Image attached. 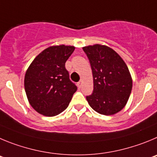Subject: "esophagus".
Segmentation results:
<instances>
[{
	"instance_id": "obj_1",
	"label": "esophagus",
	"mask_w": 157,
	"mask_h": 157,
	"mask_svg": "<svg viewBox=\"0 0 157 157\" xmlns=\"http://www.w3.org/2000/svg\"><path fill=\"white\" fill-rule=\"evenodd\" d=\"M81 86H82V81L78 82V83H77V87H78L79 88H80V87H81Z\"/></svg>"
}]
</instances>
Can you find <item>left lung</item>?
I'll use <instances>...</instances> for the list:
<instances>
[{
	"mask_svg": "<svg viewBox=\"0 0 157 157\" xmlns=\"http://www.w3.org/2000/svg\"><path fill=\"white\" fill-rule=\"evenodd\" d=\"M91 64L94 89L86 96L90 106L102 115L121 111L129 98L132 79L126 63L112 48L101 44L83 48Z\"/></svg>",
	"mask_w": 157,
	"mask_h": 157,
	"instance_id": "obj_1",
	"label": "left lung"
}]
</instances>
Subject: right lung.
Wrapping results in <instances>:
<instances>
[{
	"label": "right lung",
	"instance_id": "add662e5",
	"mask_svg": "<svg viewBox=\"0 0 157 157\" xmlns=\"http://www.w3.org/2000/svg\"><path fill=\"white\" fill-rule=\"evenodd\" d=\"M75 48L52 46L40 52L26 72L24 86L29 104L36 112L54 117L70 104L77 87L65 67Z\"/></svg>",
	"mask_w": 157,
	"mask_h": 157
}]
</instances>
